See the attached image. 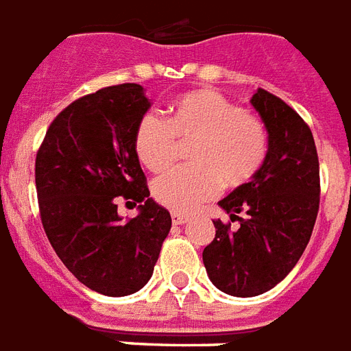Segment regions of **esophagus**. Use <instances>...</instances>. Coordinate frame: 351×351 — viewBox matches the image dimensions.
<instances>
[{"instance_id": "obj_1", "label": "esophagus", "mask_w": 351, "mask_h": 351, "mask_svg": "<svg viewBox=\"0 0 351 351\" xmlns=\"http://www.w3.org/2000/svg\"><path fill=\"white\" fill-rule=\"evenodd\" d=\"M189 221V217L183 213H172V222L176 224V226H179V224H185V222Z\"/></svg>"}]
</instances>
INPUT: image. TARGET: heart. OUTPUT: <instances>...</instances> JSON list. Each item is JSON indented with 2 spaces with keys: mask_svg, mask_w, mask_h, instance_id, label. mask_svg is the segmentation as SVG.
Listing matches in <instances>:
<instances>
[{
  "mask_svg": "<svg viewBox=\"0 0 351 351\" xmlns=\"http://www.w3.org/2000/svg\"><path fill=\"white\" fill-rule=\"evenodd\" d=\"M179 144H191L193 166L166 173L153 183V196L173 211H193L219 193L221 183L237 189L262 170L269 151V134L258 116L213 89L178 97L168 106L166 123L145 114L136 123L132 145L149 172H166Z\"/></svg>",
  "mask_w": 351,
  "mask_h": 351,
  "instance_id": "heart-1",
  "label": "heart"
}]
</instances>
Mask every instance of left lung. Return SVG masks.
Returning <instances> with one entry per match:
<instances>
[{"mask_svg":"<svg viewBox=\"0 0 351 351\" xmlns=\"http://www.w3.org/2000/svg\"><path fill=\"white\" fill-rule=\"evenodd\" d=\"M252 106L269 134L262 170L219 206L239 228L213 221L217 234L204 249L211 282L235 298H254L275 288L308 245L319 207V162L303 117L265 89Z\"/></svg>","mask_w":351,"mask_h":351,"instance_id":"obj_1","label":"left lung"}]
</instances>
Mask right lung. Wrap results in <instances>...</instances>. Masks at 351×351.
I'll return each instance as SVG.
<instances>
[{
  "instance_id": "right-lung-1",
  "label": "right lung",
  "mask_w": 351,
  "mask_h": 351,
  "mask_svg": "<svg viewBox=\"0 0 351 351\" xmlns=\"http://www.w3.org/2000/svg\"><path fill=\"white\" fill-rule=\"evenodd\" d=\"M149 106L140 84L80 97L56 116L35 158L48 241L74 277L108 298L144 288L172 228L170 213L149 198L132 145ZM117 199L140 203L141 213L123 223Z\"/></svg>"
}]
</instances>
